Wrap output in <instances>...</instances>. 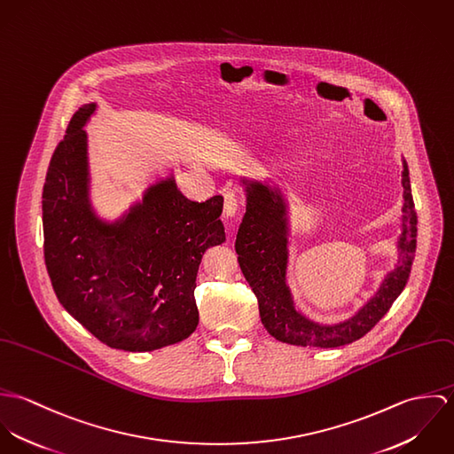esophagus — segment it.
Returning <instances> with one entry per match:
<instances>
[{
    "label": "esophagus",
    "mask_w": 454,
    "mask_h": 454,
    "mask_svg": "<svg viewBox=\"0 0 454 454\" xmlns=\"http://www.w3.org/2000/svg\"><path fill=\"white\" fill-rule=\"evenodd\" d=\"M223 215L225 216H234L238 213V207H239V200H238V195L234 192H227L223 195Z\"/></svg>",
    "instance_id": "obj_1"
}]
</instances>
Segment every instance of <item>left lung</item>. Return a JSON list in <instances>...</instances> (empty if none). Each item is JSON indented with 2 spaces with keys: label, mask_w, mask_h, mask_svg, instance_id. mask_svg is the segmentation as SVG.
Listing matches in <instances>:
<instances>
[{
  "label": "left lung",
  "mask_w": 454,
  "mask_h": 454,
  "mask_svg": "<svg viewBox=\"0 0 454 454\" xmlns=\"http://www.w3.org/2000/svg\"><path fill=\"white\" fill-rule=\"evenodd\" d=\"M402 187L403 229L398 243L400 263L387 276L378 294L353 318L339 325L313 324L294 309L285 283L288 259L285 202L276 191L262 184L248 187L247 213L238 231L236 254L247 281L257 295L262 324L272 337L295 346L337 348L362 339L388 313L407 285L416 252L418 216L405 160Z\"/></svg>",
  "instance_id": "left-lung-1"
}]
</instances>
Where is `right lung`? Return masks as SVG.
<instances>
[{"instance_id": "right-lung-1", "label": "right lung", "mask_w": 454, "mask_h": 454, "mask_svg": "<svg viewBox=\"0 0 454 454\" xmlns=\"http://www.w3.org/2000/svg\"><path fill=\"white\" fill-rule=\"evenodd\" d=\"M94 112V103L78 108L49 164L42 195L45 265L63 308L103 344L159 349L187 339L199 324L195 278L202 254L225 241L223 197L195 202L168 178L122 220H98L82 129Z\"/></svg>"}]
</instances>
